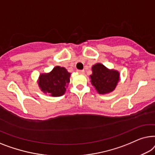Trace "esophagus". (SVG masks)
Listing matches in <instances>:
<instances>
[{
    "label": "esophagus",
    "instance_id": "34e87169",
    "mask_svg": "<svg viewBox=\"0 0 155 155\" xmlns=\"http://www.w3.org/2000/svg\"><path fill=\"white\" fill-rule=\"evenodd\" d=\"M77 71L79 74H84V70H77Z\"/></svg>",
    "mask_w": 155,
    "mask_h": 155
}]
</instances>
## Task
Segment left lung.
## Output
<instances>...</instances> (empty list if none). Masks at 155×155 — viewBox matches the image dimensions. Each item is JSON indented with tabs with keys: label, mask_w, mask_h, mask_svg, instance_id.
Wrapping results in <instances>:
<instances>
[{
	"label": "left lung",
	"mask_w": 155,
	"mask_h": 155,
	"mask_svg": "<svg viewBox=\"0 0 155 155\" xmlns=\"http://www.w3.org/2000/svg\"><path fill=\"white\" fill-rule=\"evenodd\" d=\"M92 71L91 83L97 92L100 94H104L114 90L119 79L118 71L110 70L100 63L93 66Z\"/></svg>",
	"instance_id": "8db88e82"
}]
</instances>
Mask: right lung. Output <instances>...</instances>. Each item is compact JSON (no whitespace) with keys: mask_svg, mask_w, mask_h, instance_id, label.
<instances>
[{"mask_svg":"<svg viewBox=\"0 0 155 155\" xmlns=\"http://www.w3.org/2000/svg\"><path fill=\"white\" fill-rule=\"evenodd\" d=\"M70 74L64 67L57 66L50 73L40 75L39 87L41 91L49 93L51 96H61L66 91L65 86L69 84Z\"/></svg>","mask_w":155,"mask_h":155,"instance_id":"right-lung-1","label":"right lung"}]
</instances>
